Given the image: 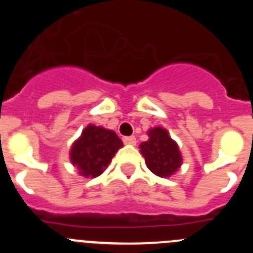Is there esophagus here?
<instances>
[{
    "instance_id": "esophagus-1",
    "label": "esophagus",
    "mask_w": 253,
    "mask_h": 253,
    "mask_svg": "<svg viewBox=\"0 0 253 253\" xmlns=\"http://www.w3.org/2000/svg\"><path fill=\"white\" fill-rule=\"evenodd\" d=\"M123 142L125 144H130V146H134L135 143H137V138L134 137V135H130V137H124L123 138Z\"/></svg>"
}]
</instances>
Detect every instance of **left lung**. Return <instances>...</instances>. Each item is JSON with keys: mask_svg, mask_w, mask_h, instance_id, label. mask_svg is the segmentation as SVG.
<instances>
[{"mask_svg": "<svg viewBox=\"0 0 253 253\" xmlns=\"http://www.w3.org/2000/svg\"><path fill=\"white\" fill-rule=\"evenodd\" d=\"M149 139L140 144V152L147 167L160 177H169L177 171L182 163L180 151L166 129L154 128L148 131Z\"/></svg>", "mask_w": 253, "mask_h": 253, "instance_id": "left-lung-1", "label": "left lung"}]
</instances>
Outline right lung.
I'll return each mask as SVG.
<instances>
[{"label": "right lung", "mask_w": 253, "mask_h": 253, "mask_svg": "<svg viewBox=\"0 0 253 253\" xmlns=\"http://www.w3.org/2000/svg\"><path fill=\"white\" fill-rule=\"evenodd\" d=\"M123 142L115 131L88 125L71 149V161L84 177H97L110 163Z\"/></svg>", "instance_id": "obj_1"}]
</instances>
